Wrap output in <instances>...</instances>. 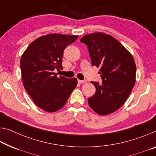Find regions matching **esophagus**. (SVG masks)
Masks as SVG:
<instances>
[{"label": "esophagus", "mask_w": 156, "mask_h": 156, "mask_svg": "<svg viewBox=\"0 0 156 156\" xmlns=\"http://www.w3.org/2000/svg\"><path fill=\"white\" fill-rule=\"evenodd\" d=\"M85 82H86V80H78V83H85Z\"/></svg>", "instance_id": "1"}]
</instances>
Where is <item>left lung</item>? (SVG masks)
Listing matches in <instances>:
<instances>
[{
	"mask_svg": "<svg viewBox=\"0 0 156 156\" xmlns=\"http://www.w3.org/2000/svg\"><path fill=\"white\" fill-rule=\"evenodd\" d=\"M93 66L100 67L102 82L91 81L95 93L88 99L95 113L108 115L118 110L130 94L135 83L136 66L131 54L112 35L94 33L81 37Z\"/></svg>",
	"mask_w": 156,
	"mask_h": 156,
	"instance_id": "8db88e82",
	"label": "left lung"
}]
</instances>
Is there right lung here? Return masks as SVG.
I'll list each match as a JSON object with an SVG mask.
<instances>
[{"instance_id": "right-lung-1", "label": "right lung", "mask_w": 156, "mask_h": 156, "mask_svg": "<svg viewBox=\"0 0 156 156\" xmlns=\"http://www.w3.org/2000/svg\"><path fill=\"white\" fill-rule=\"evenodd\" d=\"M78 35L48 34L31 42L21 58L20 68L25 89L38 107L47 112L61 109L77 84L76 78L57 76L62 70L64 49Z\"/></svg>"}]
</instances>
